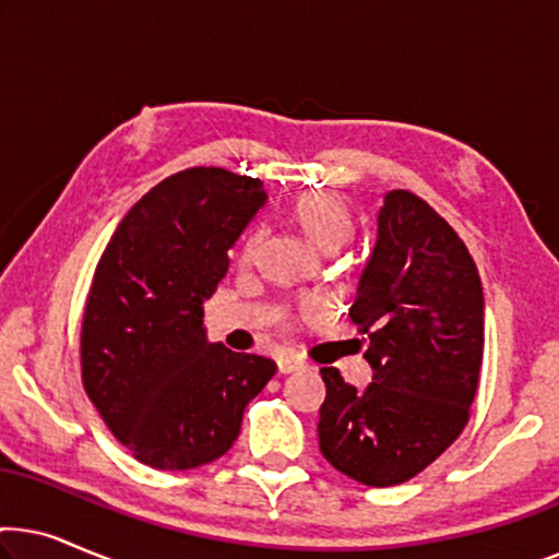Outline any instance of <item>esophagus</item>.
Masks as SVG:
<instances>
[{"label":"esophagus","instance_id":"obj_1","mask_svg":"<svg viewBox=\"0 0 559 559\" xmlns=\"http://www.w3.org/2000/svg\"><path fill=\"white\" fill-rule=\"evenodd\" d=\"M302 358H297V356H289V354H285V356H280L277 358V369H280V373H293V371H300L302 369Z\"/></svg>","mask_w":559,"mask_h":559}]
</instances>
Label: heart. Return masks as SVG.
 <instances>
[{
	"label": "heart",
	"mask_w": 559,
	"mask_h": 559,
	"mask_svg": "<svg viewBox=\"0 0 559 559\" xmlns=\"http://www.w3.org/2000/svg\"><path fill=\"white\" fill-rule=\"evenodd\" d=\"M293 221L305 234V239L320 251L341 249L354 234V218H350L348 205L338 195L325 193V190H312V193H302L297 198L293 203ZM257 247L259 234L247 241L243 257H254Z\"/></svg>",
	"instance_id": "heart-1"
}]
</instances>
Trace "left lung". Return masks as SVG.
Wrapping results in <instances>:
<instances>
[{"label": "left lung", "instance_id": "1", "mask_svg": "<svg viewBox=\"0 0 559 559\" xmlns=\"http://www.w3.org/2000/svg\"><path fill=\"white\" fill-rule=\"evenodd\" d=\"M484 285L445 218L392 190L377 216L350 320L369 333L371 384L320 369V453L364 486H396L425 471L463 432L484 364Z\"/></svg>", "mask_w": 559, "mask_h": 559}]
</instances>
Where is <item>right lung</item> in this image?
<instances>
[{"instance_id":"add662e5","label":"right lung","mask_w":559,"mask_h":559,"mask_svg":"<svg viewBox=\"0 0 559 559\" xmlns=\"http://www.w3.org/2000/svg\"><path fill=\"white\" fill-rule=\"evenodd\" d=\"M264 205L262 180L190 167L142 195L98 259L83 312V386L144 465L216 461L277 371L270 358L211 343L203 325L228 249Z\"/></svg>"}]
</instances>
